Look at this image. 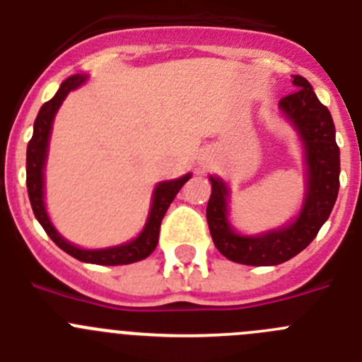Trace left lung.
Here are the masks:
<instances>
[{
  "instance_id": "left-lung-1",
  "label": "left lung",
  "mask_w": 362,
  "mask_h": 362,
  "mask_svg": "<svg viewBox=\"0 0 362 362\" xmlns=\"http://www.w3.org/2000/svg\"><path fill=\"white\" fill-rule=\"evenodd\" d=\"M292 90L279 100V110L298 132L305 148L307 191L298 218L281 229L242 236L234 233L227 220L229 189L218 177H209L211 198L207 204V223L211 236L227 259L243 265L267 267L288 262L317 236L330 216L339 193V146L330 112L319 103L310 83L292 76Z\"/></svg>"
}]
</instances>
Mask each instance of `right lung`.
Here are the masks:
<instances>
[{"label":"right lung","instance_id":"1","mask_svg":"<svg viewBox=\"0 0 362 362\" xmlns=\"http://www.w3.org/2000/svg\"><path fill=\"white\" fill-rule=\"evenodd\" d=\"M88 76H71L66 81H63L55 93L48 103H45L39 110L37 117L34 122V135H32L30 142L27 148V189L28 198H30L32 211H34L37 221L43 226L45 233L52 238V242L55 245L63 249L64 252L74 256L76 259L84 263H95V265H128V263L141 262V259L148 258L153 250L157 249L158 243V233H160V223L164 218L165 211L175 200L177 193L182 189V185L191 178V175H184V177L177 178V180L160 182L153 191V202L151 209H149L148 221H146L144 229L135 240L128 243L117 247H108V249H81V247L71 245L61 236L55 227L52 226L50 218H48L47 209H45V162H47L48 153V141H50L52 133V122L54 117L66 99L68 93L71 90L79 88L81 84L86 83Z\"/></svg>","mask_w":362,"mask_h":362}]
</instances>
